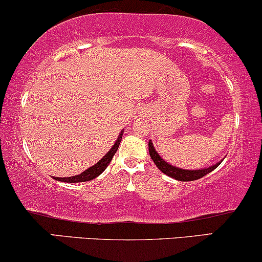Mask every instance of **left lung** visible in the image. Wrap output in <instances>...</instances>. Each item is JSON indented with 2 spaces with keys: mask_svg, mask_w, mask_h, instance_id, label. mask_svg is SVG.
Segmentation results:
<instances>
[{
  "mask_svg": "<svg viewBox=\"0 0 262 262\" xmlns=\"http://www.w3.org/2000/svg\"><path fill=\"white\" fill-rule=\"evenodd\" d=\"M148 147H149V154H150V158L153 159L154 164L158 166V169H159L161 172H164L165 175L172 177V179H175L177 181H194V180H199L202 179L203 176L208 175L209 172H211V171H214L216 167L221 164V161H219L217 164H215V165L210 166V167H206V169H200V170H185V169H180V167H176V166H172L170 165V164H167L165 160L161 158L159 154L157 153L156 149H154V146L153 143L149 141V143H148Z\"/></svg>",
  "mask_w": 262,
  "mask_h": 262,
  "instance_id": "obj_1",
  "label": "left lung"
}]
</instances>
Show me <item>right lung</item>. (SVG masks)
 Segmentation results:
<instances>
[{"mask_svg": "<svg viewBox=\"0 0 262 262\" xmlns=\"http://www.w3.org/2000/svg\"><path fill=\"white\" fill-rule=\"evenodd\" d=\"M122 132H124V131L120 132V135H119L118 140H116L114 146L112 147V149L109 150L108 153H106L105 156L98 161V163L95 164V165L89 167V169L83 171V172L80 173V175L72 176V177H54V180L60 181V182L75 183V182H86V181H91L93 179H96V177L101 175L103 171L106 169V166L111 164L113 157H114V154L116 153V150H118V148H119V144H120V142H121Z\"/></svg>", "mask_w": 262, "mask_h": 262, "instance_id": "right-lung-1", "label": "right lung"}]
</instances>
